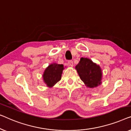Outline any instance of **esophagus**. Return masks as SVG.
<instances>
[{"label": "esophagus", "mask_w": 131, "mask_h": 131, "mask_svg": "<svg viewBox=\"0 0 131 131\" xmlns=\"http://www.w3.org/2000/svg\"><path fill=\"white\" fill-rule=\"evenodd\" d=\"M68 65H69V66H71V67H72L73 65V61H72V60H69V61L68 62Z\"/></svg>", "instance_id": "34e87169"}]
</instances>
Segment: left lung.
<instances>
[{"mask_svg": "<svg viewBox=\"0 0 131 131\" xmlns=\"http://www.w3.org/2000/svg\"><path fill=\"white\" fill-rule=\"evenodd\" d=\"M75 68L81 80L87 87L94 88L102 83V73L100 67L89 59L81 58L80 62Z\"/></svg>", "mask_w": 131, "mask_h": 131, "instance_id": "8db88e82", "label": "left lung"}]
</instances>
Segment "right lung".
Wrapping results in <instances>:
<instances>
[{
    "label": "right lung",
    "mask_w": 131,
    "mask_h": 131,
    "mask_svg": "<svg viewBox=\"0 0 131 131\" xmlns=\"http://www.w3.org/2000/svg\"><path fill=\"white\" fill-rule=\"evenodd\" d=\"M63 69V65L57 63L51 64L48 66L43 75L44 81L47 86L51 87L59 81Z\"/></svg>",
    "instance_id": "add662e5"
}]
</instances>
